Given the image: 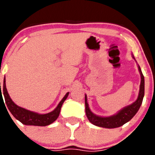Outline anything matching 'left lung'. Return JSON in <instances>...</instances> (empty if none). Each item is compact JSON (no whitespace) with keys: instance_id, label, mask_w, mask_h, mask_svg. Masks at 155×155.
<instances>
[{"instance_id":"1","label":"left lung","mask_w":155,"mask_h":155,"mask_svg":"<svg viewBox=\"0 0 155 155\" xmlns=\"http://www.w3.org/2000/svg\"><path fill=\"white\" fill-rule=\"evenodd\" d=\"M132 56L135 59L133 55H132ZM138 69L140 73L141 83L140 86H139V96H138L137 99L133 103L130 104L127 106H125L124 108L120 109V111H118L113 115L108 116V117H102V116L96 115L94 113L92 112L89 107L88 102H87V96L85 94L86 114H87V118L90 123H92L95 126L100 127L112 129V128H117L123 126L124 124L127 123L134 117L142 105L144 94H145V79H144V76L139 65H138Z\"/></svg>"}]
</instances>
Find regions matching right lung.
Returning <instances> with one entry per match:
<instances>
[{"label":"right lung","mask_w":155,"mask_h":155,"mask_svg":"<svg viewBox=\"0 0 155 155\" xmlns=\"http://www.w3.org/2000/svg\"><path fill=\"white\" fill-rule=\"evenodd\" d=\"M68 94H69V92L65 95V96L62 98V99L60 101L57 107L53 111L47 113V114H39V113L29 111V110L25 109V108H22V107L18 106L16 104H15L13 102L11 98L10 97L8 92H7V87H6L5 78L4 79V85H3L2 90L0 89V99L1 98V99H3L2 95L4 96L5 105H7V108L10 111V113L13 114V117L17 119L18 120H19L23 124L31 125V126L45 127L53 123L59 117L62 104L65 102V99H67ZM3 101H4V99H3Z\"/></svg>","instance_id":"obj_1"}]
</instances>
